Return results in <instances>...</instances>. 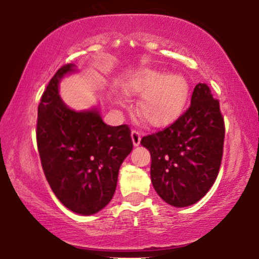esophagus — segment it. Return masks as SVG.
<instances>
[{"label":"esophagus","instance_id":"esophagus-1","mask_svg":"<svg viewBox=\"0 0 259 259\" xmlns=\"http://www.w3.org/2000/svg\"><path fill=\"white\" fill-rule=\"evenodd\" d=\"M132 139L134 146H139L140 141H141V134H140L138 130H133L132 132Z\"/></svg>","mask_w":259,"mask_h":259}]
</instances>
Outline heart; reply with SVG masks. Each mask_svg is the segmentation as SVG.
Returning <instances> with one entry per match:
<instances>
[{
  "label": "heart",
  "instance_id": "obj_1",
  "mask_svg": "<svg viewBox=\"0 0 259 259\" xmlns=\"http://www.w3.org/2000/svg\"><path fill=\"white\" fill-rule=\"evenodd\" d=\"M124 91L129 96H141L138 113L148 125L163 127L174 123L183 113L189 96V84L181 75L145 69L127 80Z\"/></svg>",
  "mask_w": 259,
  "mask_h": 259
}]
</instances>
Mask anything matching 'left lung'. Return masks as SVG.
Listing matches in <instances>:
<instances>
[{
    "instance_id": "8db88e82",
    "label": "left lung",
    "mask_w": 259,
    "mask_h": 259,
    "mask_svg": "<svg viewBox=\"0 0 259 259\" xmlns=\"http://www.w3.org/2000/svg\"><path fill=\"white\" fill-rule=\"evenodd\" d=\"M224 136L219 101L206 84H197L191 105L171 125L141 139L151 153V181L159 197L174 207L200 201L219 173Z\"/></svg>"
}]
</instances>
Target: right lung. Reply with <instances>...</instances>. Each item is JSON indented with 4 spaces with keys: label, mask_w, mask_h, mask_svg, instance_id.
<instances>
[{
    "label": "right lung",
    "mask_w": 259,
    "mask_h": 259,
    "mask_svg": "<svg viewBox=\"0 0 259 259\" xmlns=\"http://www.w3.org/2000/svg\"><path fill=\"white\" fill-rule=\"evenodd\" d=\"M75 65L56 72L37 108L36 141L45 177L68 209L91 215L114 195L123 160L133 150L129 126L105 124L99 109L76 112L65 106L58 84Z\"/></svg>",
    "instance_id": "obj_1"
}]
</instances>
